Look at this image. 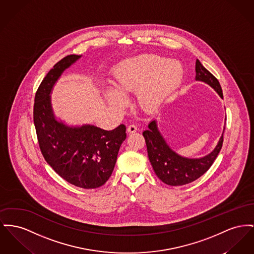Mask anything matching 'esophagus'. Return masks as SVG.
<instances>
[{
  "instance_id": "esophagus-1",
  "label": "esophagus",
  "mask_w": 254,
  "mask_h": 254,
  "mask_svg": "<svg viewBox=\"0 0 254 254\" xmlns=\"http://www.w3.org/2000/svg\"><path fill=\"white\" fill-rule=\"evenodd\" d=\"M136 131H137V127L135 125H129L127 127V132L133 133V132H136Z\"/></svg>"
}]
</instances>
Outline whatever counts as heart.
I'll return each instance as SVG.
<instances>
[{"label":"heart","mask_w":254,"mask_h":254,"mask_svg":"<svg viewBox=\"0 0 254 254\" xmlns=\"http://www.w3.org/2000/svg\"><path fill=\"white\" fill-rule=\"evenodd\" d=\"M183 69L178 61L143 55L119 64L113 72L116 89L105 91L109 104L123 108L127 100L123 95L137 93L139 106L146 112H154L163 105L181 81Z\"/></svg>","instance_id":"obj_1"}]
</instances>
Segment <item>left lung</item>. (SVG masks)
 Listing matches in <instances>:
<instances>
[{
	"label": "left lung",
	"mask_w": 254,
	"mask_h": 254,
	"mask_svg": "<svg viewBox=\"0 0 254 254\" xmlns=\"http://www.w3.org/2000/svg\"><path fill=\"white\" fill-rule=\"evenodd\" d=\"M195 79L204 81L223 98V90L219 80L202 66L199 60L195 61ZM146 141L150 164L161 181L171 186H180L193 182L205 174L214 163L223 147L224 133L217 147L208 155L189 159L179 156L168 147L158 131L156 122L149 123V129L143 132Z\"/></svg>",
	"instance_id": "obj_1"
}]
</instances>
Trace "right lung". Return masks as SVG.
I'll list each match as a JSON object with an SVG mask.
<instances>
[{"mask_svg":"<svg viewBox=\"0 0 254 254\" xmlns=\"http://www.w3.org/2000/svg\"><path fill=\"white\" fill-rule=\"evenodd\" d=\"M80 56L70 55L54 65L35 93L33 122L47 163L69 183L83 189L101 187L110 178L126 126L104 130L94 126L69 127L55 119L50 93L62 72Z\"/></svg>","mask_w":254,"mask_h":254,"instance_id":"1","label":"right lung"}]
</instances>
